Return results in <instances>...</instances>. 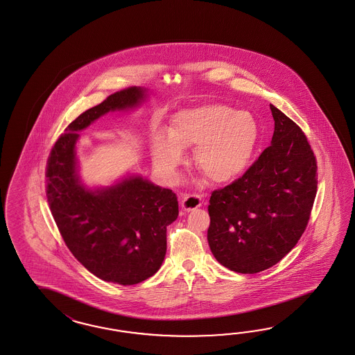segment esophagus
Returning <instances> with one entry per match:
<instances>
[{
    "instance_id": "esophagus-1",
    "label": "esophagus",
    "mask_w": 355,
    "mask_h": 355,
    "mask_svg": "<svg viewBox=\"0 0 355 355\" xmlns=\"http://www.w3.org/2000/svg\"><path fill=\"white\" fill-rule=\"evenodd\" d=\"M203 200L201 194H187L182 200V207L185 211H191V210H196L198 207L202 206Z\"/></svg>"
}]
</instances>
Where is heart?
<instances>
[{
  "label": "heart",
  "mask_w": 355,
  "mask_h": 355,
  "mask_svg": "<svg viewBox=\"0 0 355 355\" xmlns=\"http://www.w3.org/2000/svg\"><path fill=\"white\" fill-rule=\"evenodd\" d=\"M259 127L248 112H234L222 103H209L178 112L170 133L153 139L154 166L168 180L176 178L185 161L184 149L196 148L194 161L203 176L214 184L240 178L252 162Z\"/></svg>",
  "instance_id": "obj_1"
}]
</instances>
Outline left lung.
I'll return each instance as SVG.
<instances>
[{"label": "left lung", "mask_w": 355, "mask_h": 355, "mask_svg": "<svg viewBox=\"0 0 355 355\" xmlns=\"http://www.w3.org/2000/svg\"><path fill=\"white\" fill-rule=\"evenodd\" d=\"M272 141L241 178L211 193L207 241L216 261L257 274L289 253L304 232L318 188V166L304 131L270 105Z\"/></svg>", "instance_id": "obj_1"}]
</instances>
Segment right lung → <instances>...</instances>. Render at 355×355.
<instances>
[{
  "mask_svg": "<svg viewBox=\"0 0 355 355\" xmlns=\"http://www.w3.org/2000/svg\"><path fill=\"white\" fill-rule=\"evenodd\" d=\"M145 91L130 87L70 123L51 148L46 162V197L51 215L72 255L105 282L133 285L162 266L167 225L176 220L179 205L171 189L140 176L88 191L76 175L78 132L101 115L137 106Z\"/></svg>",
  "mask_w": 355,
  "mask_h": 355,
  "instance_id": "right-lung-1",
  "label": "right lung"
}]
</instances>
